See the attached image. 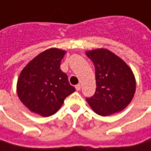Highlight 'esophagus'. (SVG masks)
Here are the masks:
<instances>
[{
    "mask_svg": "<svg viewBox=\"0 0 151 151\" xmlns=\"http://www.w3.org/2000/svg\"><path fill=\"white\" fill-rule=\"evenodd\" d=\"M81 85H80V84L76 85V91L81 90Z\"/></svg>",
    "mask_w": 151,
    "mask_h": 151,
    "instance_id": "1",
    "label": "esophagus"
}]
</instances>
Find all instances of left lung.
<instances>
[{"mask_svg": "<svg viewBox=\"0 0 151 151\" xmlns=\"http://www.w3.org/2000/svg\"><path fill=\"white\" fill-rule=\"evenodd\" d=\"M93 62L96 76V91L86 98L92 110L101 116L123 111L132 101L136 81L129 65L119 56L106 49L86 53Z\"/></svg>", "mask_w": 151, "mask_h": 151, "instance_id": "left-lung-1", "label": "left lung"}]
</instances>
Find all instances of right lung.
<instances>
[{
	"mask_svg": "<svg viewBox=\"0 0 151 151\" xmlns=\"http://www.w3.org/2000/svg\"><path fill=\"white\" fill-rule=\"evenodd\" d=\"M65 50L51 48L37 55L22 70L17 91L31 112L43 117L55 114L76 88L60 70Z\"/></svg>",
	"mask_w": 151,
	"mask_h": 151,
	"instance_id": "1",
	"label": "right lung"
}]
</instances>
